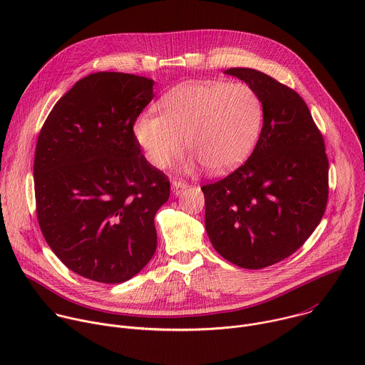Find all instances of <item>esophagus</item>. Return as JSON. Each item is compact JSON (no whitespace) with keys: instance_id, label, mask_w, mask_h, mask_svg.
<instances>
[{"instance_id":"34e87169","label":"esophagus","mask_w":365,"mask_h":365,"mask_svg":"<svg viewBox=\"0 0 365 365\" xmlns=\"http://www.w3.org/2000/svg\"><path fill=\"white\" fill-rule=\"evenodd\" d=\"M186 187H187V183H186L185 180H182V179H175V180L172 182V192H173L176 196L182 195V192H183Z\"/></svg>"}]
</instances>
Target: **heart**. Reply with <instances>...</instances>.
<instances>
[{
    "label": "heart",
    "instance_id": "heart-1",
    "mask_svg": "<svg viewBox=\"0 0 365 365\" xmlns=\"http://www.w3.org/2000/svg\"><path fill=\"white\" fill-rule=\"evenodd\" d=\"M162 114H143L134 135L148 162L168 168L186 147L192 163L224 175L240 166L262 133L264 108L258 93L245 83L192 82L170 91L160 102Z\"/></svg>",
    "mask_w": 365,
    "mask_h": 365
}]
</instances>
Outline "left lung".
<instances>
[{"label":"left lung","mask_w":365,"mask_h":365,"mask_svg":"<svg viewBox=\"0 0 365 365\" xmlns=\"http://www.w3.org/2000/svg\"><path fill=\"white\" fill-rule=\"evenodd\" d=\"M225 73L258 93L264 117L247 162L200 187L205 227L225 259L257 270L292 255L319 225L329 163L324 137L297 92L255 69L231 68Z\"/></svg>","instance_id":"8db88e82"}]
</instances>
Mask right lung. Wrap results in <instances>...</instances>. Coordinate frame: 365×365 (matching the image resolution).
I'll return each mask as SVG.
<instances>
[{
  "label": "right lung",
  "mask_w": 365,
  "mask_h": 365,
  "mask_svg": "<svg viewBox=\"0 0 365 365\" xmlns=\"http://www.w3.org/2000/svg\"><path fill=\"white\" fill-rule=\"evenodd\" d=\"M153 83L121 72L88 75L56 102L37 138L40 230L69 270L93 282L130 280L158 247L154 217L170 182L145 160L133 130Z\"/></svg>",
  "instance_id": "add662e5"
}]
</instances>
